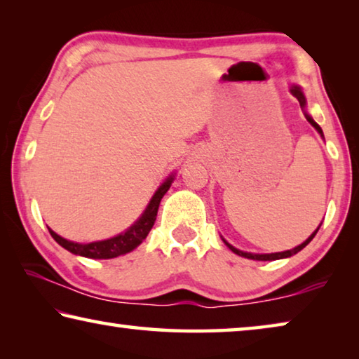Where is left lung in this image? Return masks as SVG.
<instances>
[{
	"mask_svg": "<svg viewBox=\"0 0 359 359\" xmlns=\"http://www.w3.org/2000/svg\"><path fill=\"white\" fill-rule=\"evenodd\" d=\"M290 92H291V95L294 96V98H297V101H299V104H301V107H302V111H304V115H306V118H307V121L309 123H311L315 130L318 131V135L323 137V131H321V128H320V125L317 123V121H315L311 115L307 114V111H306V106H307V101H306V96H304V92H302V88L299 87V85H291L290 87ZM325 139V137H323ZM320 226L321 224H318V228L313 231V233L309 236V238L302 242V244H299L297 247H294V248H291V250H285V252H277V253H250V252H242V250H239V248H236V247H233L229 244V242H226L224 241L223 238V242L224 244H226V247L229 248L231 252H234L236 255H239V257H244V258H248V259H255V261H274V259H282V258H290V257H293V255H296L297 252H301L304 247H306L309 242H311L313 238H315V234L318 233V229H320Z\"/></svg>",
	"mask_w": 359,
	"mask_h": 359,
	"instance_id": "1",
	"label": "left lung"
}]
</instances>
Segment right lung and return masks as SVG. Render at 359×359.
Masks as SVG:
<instances>
[{
    "label": "right lung",
    "mask_w": 359,
    "mask_h": 359,
    "mask_svg": "<svg viewBox=\"0 0 359 359\" xmlns=\"http://www.w3.org/2000/svg\"><path fill=\"white\" fill-rule=\"evenodd\" d=\"M174 177L175 175L172 172L160 187L156 188V191L154 193V196H151L147 208H145L142 215L135 222V224H131L128 229L117 236H114L111 239L81 244V242H72L62 238V236H58L55 231H52L50 228H48V233H50L52 238L55 239L63 248H66V250L74 255H81V257H85V258L111 259V258L120 257V255L130 253L135 250L137 245H141L142 241L149 236L150 229L156 220V214H158V208H160L161 198L165 196L166 191L169 190V187L172 185Z\"/></svg>",
    "instance_id": "obj_1"
}]
</instances>
